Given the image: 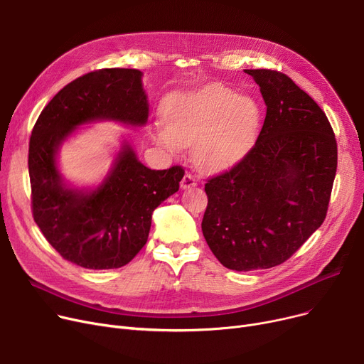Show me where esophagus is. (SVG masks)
Here are the masks:
<instances>
[{"instance_id": "obj_1", "label": "esophagus", "mask_w": 364, "mask_h": 364, "mask_svg": "<svg viewBox=\"0 0 364 364\" xmlns=\"http://www.w3.org/2000/svg\"><path fill=\"white\" fill-rule=\"evenodd\" d=\"M180 186H181V188H190V187H193V186H196V178H195L192 174H188V172H186L184 177L181 178Z\"/></svg>"}]
</instances>
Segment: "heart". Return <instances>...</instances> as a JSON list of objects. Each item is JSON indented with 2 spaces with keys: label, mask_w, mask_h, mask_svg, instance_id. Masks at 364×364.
I'll return each mask as SVG.
<instances>
[{
  "label": "heart",
  "mask_w": 364,
  "mask_h": 364,
  "mask_svg": "<svg viewBox=\"0 0 364 364\" xmlns=\"http://www.w3.org/2000/svg\"><path fill=\"white\" fill-rule=\"evenodd\" d=\"M259 118L252 99L240 97L224 85H208L172 103L156 139L172 151L196 143V164L218 171L240 159L255 137Z\"/></svg>",
  "instance_id": "b5f03b06"
}]
</instances>
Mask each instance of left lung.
<instances>
[{
    "label": "left lung",
    "mask_w": 364,
    "mask_h": 364,
    "mask_svg": "<svg viewBox=\"0 0 364 364\" xmlns=\"http://www.w3.org/2000/svg\"><path fill=\"white\" fill-rule=\"evenodd\" d=\"M259 85L265 119L251 150L205 184L202 232L230 270L289 259L326 218L338 165L333 129L288 75L245 69Z\"/></svg>",
    "instance_id": "obj_1"
}]
</instances>
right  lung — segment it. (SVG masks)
<instances>
[{
  "label": "right lung",
  "instance_id": "add662e5",
  "mask_svg": "<svg viewBox=\"0 0 364 364\" xmlns=\"http://www.w3.org/2000/svg\"><path fill=\"white\" fill-rule=\"evenodd\" d=\"M137 69L85 73L57 92L38 117L29 140L32 215L65 259L90 270L119 269L146 245L151 214L174 195L183 166L149 169L125 144L94 190L66 186L57 169L59 146L76 127L110 119L144 125L147 95Z\"/></svg>",
  "mask_w": 364,
  "mask_h": 364
}]
</instances>
